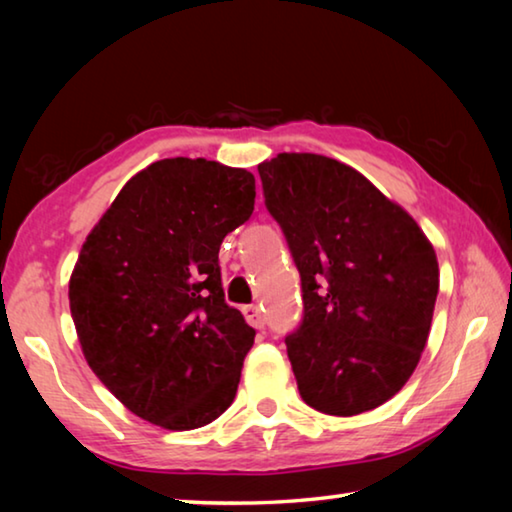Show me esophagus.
I'll return each instance as SVG.
<instances>
[{
	"mask_svg": "<svg viewBox=\"0 0 512 512\" xmlns=\"http://www.w3.org/2000/svg\"><path fill=\"white\" fill-rule=\"evenodd\" d=\"M244 316H246L248 323L253 325V327H257V329H262L266 325V316H264V309L262 307L246 305L244 307Z\"/></svg>",
	"mask_w": 512,
	"mask_h": 512,
	"instance_id": "esophagus-1",
	"label": "esophagus"
}]
</instances>
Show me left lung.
I'll use <instances>...</instances> for the list:
<instances>
[{"mask_svg": "<svg viewBox=\"0 0 512 512\" xmlns=\"http://www.w3.org/2000/svg\"><path fill=\"white\" fill-rule=\"evenodd\" d=\"M257 171L302 280L305 316L284 339L300 397L341 418L377 409L427 345L436 250L402 205L339 160L277 153Z\"/></svg>", "mask_w": 512, "mask_h": 512, "instance_id": "1", "label": "left lung"}]
</instances>
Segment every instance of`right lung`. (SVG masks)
<instances>
[{
	"mask_svg": "<svg viewBox=\"0 0 512 512\" xmlns=\"http://www.w3.org/2000/svg\"><path fill=\"white\" fill-rule=\"evenodd\" d=\"M255 210V176L205 158L149 164L121 187L69 277L83 357L137 418L210 424L237 395L255 329L225 302L219 248Z\"/></svg>",
	"mask_w": 512,
	"mask_h": 512,
	"instance_id": "add662e5",
	"label": "right lung"
}]
</instances>
